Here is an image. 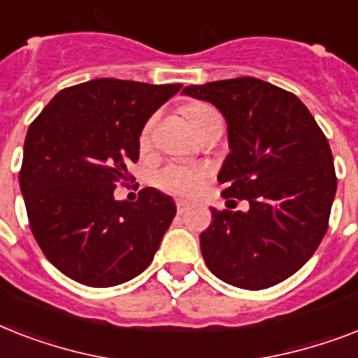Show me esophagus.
<instances>
[{"instance_id":"esophagus-1","label":"esophagus","mask_w":358,"mask_h":358,"mask_svg":"<svg viewBox=\"0 0 358 358\" xmlns=\"http://www.w3.org/2000/svg\"><path fill=\"white\" fill-rule=\"evenodd\" d=\"M185 210H187V204L184 201H176V212L184 213Z\"/></svg>"}]
</instances>
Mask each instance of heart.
I'll return each mask as SVG.
<instances>
[{
  "instance_id": "b5f03b06",
  "label": "heart",
  "mask_w": 358,
  "mask_h": 358,
  "mask_svg": "<svg viewBox=\"0 0 358 358\" xmlns=\"http://www.w3.org/2000/svg\"><path fill=\"white\" fill-rule=\"evenodd\" d=\"M217 111L208 106V103H189L185 108V117L189 120L191 126H195L196 122H201L202 119H206L208 115H215ZM150 128L152 124L146 122L145 128L141 129L139 143L141 146H145L150 139ZM206 171L202 167H187V165H167L163 167L162 171H157L156 176H154V182L159 189L167 191V193H173V195L180 196H189L193 195L199 187H201V182L204 178Z\"/></svg>"
}]
</instances>
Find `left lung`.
<instances>
[{
	"label": "left lung",
	"mask_w": 358,
	"mask_h": 358,
	"mask_svg": "<svg viewBox=\"0 0 358 358\" xmlns=\"http://www.w3.org/2000/svg\"><path fill=\"white\" fill-rule=\"evenodd\" d=\"M212 102L229 124L230 154L217 180L229 202L212 208L201 234L208 269L243 289H264L299 271L329 229L336 193L333 152L299 98L256 78L185 87Z\"/></svg>",
	"instance_id": "1"
}]
</instances>
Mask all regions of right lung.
Here are the masks:
<instances>
[{
	"label": "right lung",
	"mask_w": 358,
	"mask_h": 358,
	"mask_svg": "<svg viewBox=\"0 0 358 358\" xmlns=\"http://www.w3.org/2000/svg\"><path fill=\"white\" fill-rule=\"evenodd\" d=\"M182 89L102 78L66 87L31 122L20 189L44 256L76 282L109 288L150 266L176 206L154 187L135 202L115 201L131 178L139 135Z\"/></svg>",
	"instance_id": "right-lung-1"
}]
</instances>
